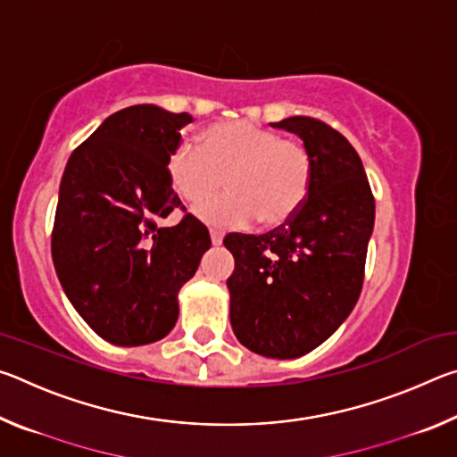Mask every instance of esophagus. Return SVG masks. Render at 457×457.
Returning a JSON list of instances; mask_svg holds the SVG:
<instances>
[{
	"instance_id": "1",
	"label": "esophagus",
	"mask_w": 457,
	"mask_h": 457,
	"mask_svg": "<svg viewBox=\"0 0 457 457\" xmlns=\"http://www.w3.org/2000/svg\"><path fill=\"white\" fill-rule=\"evenodd\" d=\"M210 236H212V244L213 245H220L223 242V231H220V229H212Z\"/></svg>"
}]
</instances>
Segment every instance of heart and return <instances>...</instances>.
I'll use <instances>...</instances> for the list:
<instances>
[{"label":"heart","instance_id":"heart-1","mask_svg":"<svg viewBox=\"0 0 457 457\" xmlns=\"http://www.w3.org/2000/svg\"><path fill=\"white\" fill-rule=\"evenodd\" d=\"M169 179L189 204L230 193L197 207L212 226L282 228L311 195L314 161L308 146L247 120L220 122L201 133L199 146L183 143L169 157Z\"/></svg>","mask_w":457,"mask_h":457}]
</instances>
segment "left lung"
Wrapping results in <instances>:
<instances>
[{"label":"left lung","mask_w":457,"mask_h":457,"mask_svg":"<svg viewBox=\"0 0 457 457\" xmlns=\"http://www.w3.org/2000/svg\"><path fill=\"white\" fill-rule=\"evenodd\" d=\"M272 127L303 138L314 181L286 226L223 239L236 260L228 278L229 320L245 349L296 359L322 345L357 304L375 197L357 151L327 122L290 117Z\"/></svg>","instance_id":"obj_1"}]
</instances>
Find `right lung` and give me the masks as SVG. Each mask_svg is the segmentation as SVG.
Instances as JSON below:
<instances>
[{
    "label": "right lung",
    "instance_id": "right-lung-1",
    "mask_svg": "<svg viewBox=\"0 0 457 457\" xmlns=\"http://www.w3.org/2000/svg\"><path fill=\"white\" fill-rule=\"evenodd\" d=\"M193 120L154 104L114 112L68 159L52 231V260L68 300L100 338L141 346L167 337L177 294L210 250V231L169 179L179 130Z\"/></svg>",
    "mask_w": 457,
    "mask_h": 457
}]
</instances>
